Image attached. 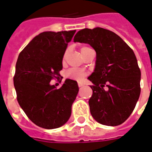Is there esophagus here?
Segmentation results:
<instances>
[{"mask_svg":"<svg viewBox=\"0 0 152 152\" xmlns=\"http://www.w3.org/2000/svg\"><path fill=\"white\" fill-rule=\"evenodd\" d=\"M78 86L79 87H81V86H83V83H78Z\"/></svg>","mask_w":152,"mask_h":152,"instance_id":"esophagus-1","label":"esophagus"}]
</instances>
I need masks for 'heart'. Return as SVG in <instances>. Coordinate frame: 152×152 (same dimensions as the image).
Masks as SVG:
<instances>
[{
  "instance_id": "b5f03b06",
  "label": "heart",
  "mask_w": 152,
  "mask_h": 152,
  "mask_svg": "<svg viewBox=\"0 0 152 152\" xmlns=\"http://www.w3.org/2000/svg\"><path fill=\"white\" fill-rule=\"evenodd\" d=\"M89 48H90L86 46L82 47L81 49H80L82 55ZM67 53H68V50H66L65 52L64 55H63V60H65V58H66V56H67ZM86 75H87V72L86 71H84L83 69H70L67 70L66 74H65L66 78L72 80H76V81H81V80H83L86 77Z\"/></svg>"
}]
</instances>
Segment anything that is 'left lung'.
Masks as SVG:
<instances>
[{"label":"left lung","mask_w":152,"mask_h":152,"mask_svg":"<svg viewBox=\"0 0 152 152\" xmlns=\"http://www.w3.org/2000/svg\"><path fill=\"white\" fill-rule=\"evenodd\" d=\"M73 41L90 45L96 53L94 72L88 77L94 84L89 100L91 115L104 125L121 124L141 94V70L134 52L121 37L103 28L82 29Z\"/></svg>","instance_id":"left-lung-1"}]
</instances>
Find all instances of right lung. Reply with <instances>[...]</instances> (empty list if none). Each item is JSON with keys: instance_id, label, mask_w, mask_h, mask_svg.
<instances>
[{"instance_id": "add662e5", "label": "right lung", "mask_w": 152, "mask_h": 152, "mask_svg": "<svg viewBox=\"0 0 152 152\" xmlns=\"http://www.w3.org/2000/svg\"><path fill=\"white\" fill-rule=\"evenodd\" d=\"M75 32L40 33L18 58L14 76L18 102L29 119L42 128H58L71 116L77 82L67 79L58 89L49 83L60 76L63 55Z\"/></svg>"}]
</instances>
